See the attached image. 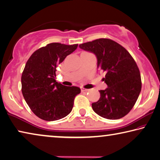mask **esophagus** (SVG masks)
<instances>
[{
	"label": "esophagus",
	"instance_id": "34e87169",
	"mask_svg": "<svg viewBox=\"0 0 160 160\" xmlns=\"http://www.w3.org/2000/svg\"><path fill=\"white\" fill-rule=\"evenodd\" d=\"M89 90H88V89H85V88H81V92H88Z\"/></svg>",
	"mask_w": 160,
	"mask_h": 160
}]
</instances>
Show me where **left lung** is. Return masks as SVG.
<instances>
[{"instance_id":"left-lung-1","label":"left lung","mask_w":160,"mask_h":160,"mask_svg":"<svg viewBox=\"0 0 160 160\" xmlns=\"http://www.w3.org/2000/svg\"><path fill=\"white\" fill-rule=\"evenodd\" d=\"M79 47L95 54L97 68L106 72L103 80L108 88L99 90V99L92 104L94 112L112 120L128 114L142 88L140 70L132 56L117 42L106 38L83 43Z\"/></svg>"}]
</instances>
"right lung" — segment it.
I'll list each match as a JSON object with an SVG mask.
<instances>
[{
	"instance_id": "add662e5",
	"label": "right lung",
	"mask_w": 160,
	"mask_h": 160,
	"mask_svg": "<svg viewBox=\"0 0 160 160\" xmlns=\"http://www.w3.org/2000/svg\"><path fill=\"white\" fill-rule=\"evenodd\" d=\"M78 44L51 43L39 48L27 61L21 77L22 92L35 115L47 121L68 115L74 99L80 93L78 87L63 85L55 80L56 67Z\"/></svg>"
}]
</instances>
